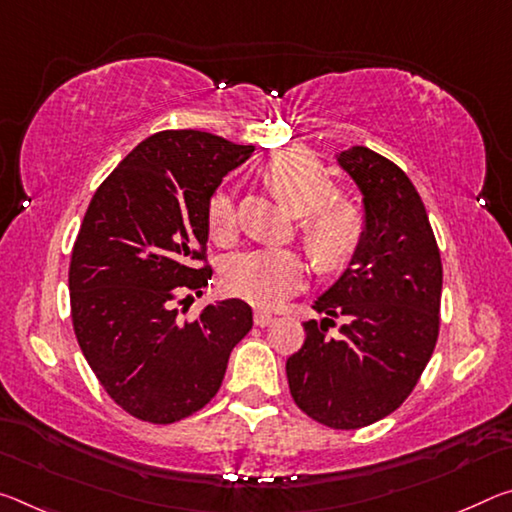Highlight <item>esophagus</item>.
I'll return each mask as SVG.
<instances>
[{
	"label": "esophagus",
	"mask_w": 512,
	"mask_h": 512,
	"mask_svg": "<svg viewBox=\"0 0 512 512\" xmlns=\"http://www.w3.org/2000/svg\"><path fill=\"white\" fill-rule=\"evenodd\" d=\"M253 321H255V326H259V328H264V326H269V323L273 321V314H269V312H264V310H257V312L253 314Z\"/></svg>",
	"instance_id": "34e87169"
}]
</instances>
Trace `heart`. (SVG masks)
<instances>
[{
    "mask_svg": "<svg viewBox=\"0 0 512 512\" xmlns=\"http://www.w3.org/2000/svg\"><path fill=\"white\" fill-rule=\"evenodd\" d=\"M266 180L300 214V234L321 266H337L353 255L364 232V216L353 202L335 198V182L310 154L289 150L264 170ZM209 237L221 246L237 241V207L227 191H216L207 207ZM305 262L296 250L257 248L232 257L225 266L230 294L250 305L275 307L305 282Z\"/></svg>",
    "mask_w": 512,
    "mask_h": 512,
    "instance_id": "b5f03b06",
    "label": "heart"
}]
</instances>
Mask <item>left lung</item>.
Wrapping results in <instances>:
<instances>
[{
  "mask_svg": "<svg viewBox=\"0 0 512 512\" xmlns=\"http://www.w3.org/2000/svg\"><path fill=\"white\" fill-rule=\"evenodd\" d=\"M364 205V232L346 271L314 300L305 342L287 360L291 396L337 431L383 419L408 399L440 332L442 259L410 177L364 145L337 154ZM335 318L345 323L327 332Z\"/></svg>",
  "mask_w": 512,
  "mask_h": 512,
  "instance_id": "1",
  "label": "left lung"
}]
</instances>
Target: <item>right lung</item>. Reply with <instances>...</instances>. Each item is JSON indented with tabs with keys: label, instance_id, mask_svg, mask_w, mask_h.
<instances>
[{
	"label": "right lung",
	"instance_id": "obj_1",
	"mask_svg": "<svg viewBox=\"0 0 512 512\" xmlns=\"http://www.w3.org/2000/svg\"><path fill=\"white\" fill-rule=\"evenodd\" d=\"M253 145L198 129L141 141L100 184L70 259L72 328L113 401L150 424H173L214 399L232 348L253 328L239 298L180 321L177 305L202 296L207 207ZM187 296L184 297L183 294Z\"/></svg>",
	"mask_w": 512,
	"mask_h": 512
}]
</instances>
